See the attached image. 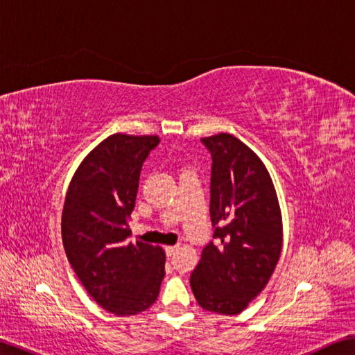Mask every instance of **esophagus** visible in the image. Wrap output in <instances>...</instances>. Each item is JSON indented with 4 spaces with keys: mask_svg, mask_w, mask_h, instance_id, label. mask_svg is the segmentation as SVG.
Instances as JSON below:
<instances>
[{
    "mask_svg": "<svg viewBox=\"0 0 355 355\" xmlns=\"http://www.w3.org/2000/svg\"><path fill=\"white\" fill-rule=\"evenodd\" d=\"M177 248H178V245H166L164 247V252H166V254H168V256H172L173 253L177 252Z\"/></svg>",
    "mask_w": 355,
    "mask_h": 355,
    "instance_id": "esophagus-1",
    "label": "esophagus"
}]
</instances>
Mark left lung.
Instances as JSON below:
<instances>
[{"mask_svg":"<svg viewBox=\"0 0 355 355\" xmlns=\"http://www.w3.org/2000/svg\"><path fill=\"white\" fill-rule=\"evenodd\" d=\"M212 154L210 218L214 238L191 275L206 311L233 315L266 288L282 250V215L261 158L235 135L201 139Z\"/></svg>","mask_w":355,"mask_h":355,"instance_id":"8db88e82","label":"left lung"}]
</instances>
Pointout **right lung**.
I'll use <instances>...</instances> for the list:
<instances>
[{
	"mask_svg": "<svg viewBox=\"0 0 355 355\" xmlns=\"http://www.w3.org/2000/svg\"><path fill=\"white\" fill-rule=\"evenodd\" d=\"M158 141L157 135H110L82 160L67 191V259L89 296L116 315L146 311L164 277L163 248L128 241L141 164Z\"/></svg>",
	"mask_w": 355,
	"mask_h": 355,
	"instance_id": "add662e5",
	"label": "right lung"
}]
</instances>
